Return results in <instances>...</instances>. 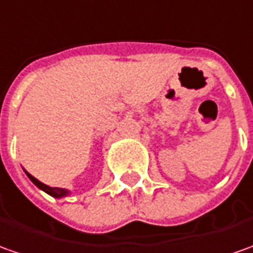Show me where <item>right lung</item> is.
Listing matches in <instances>:
<instances>
[{"label": "right lung", "instance_id": "obj_1", "mask_svg": "<svg viewBox=\"0 0 253 253\" xmlns=\"http://www.w3.org/2000/svg\"><path fill=\"white\" fill-rule=\"evenodd\" d=\"M25 173L27 174V177L32 180V183L34 185H37L40 190H42L44 192H47L48 195H51V197H54V198H65V197H68L70 191L66 190V188H58V187H49V185L44 184V183H41L40 180H37L36 177L32 176L30 173H27L25 170Z\"/></svg>", "mask_w": 253, "mask_h": 253}]
</instances>
